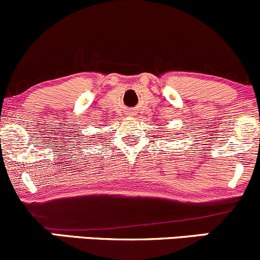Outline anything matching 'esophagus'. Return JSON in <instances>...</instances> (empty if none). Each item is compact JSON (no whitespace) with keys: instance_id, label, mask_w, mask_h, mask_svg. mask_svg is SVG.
Instances as JSON below:
<instances>
[{"instance_id":"esophagus-1","label":"esophagus","mask_w":260,"mask_h":260,"mask_svg":"<svg viewBox=\"0 0 260 260\" xmlns=\"http://www.w3.org/2000/svg\"><path fill=\"white\" fill-rule=\"evenodd\" d=\"M128 114V116H133V113H131V112H129V113H127Z\"/></svg>"}]
</instances>
